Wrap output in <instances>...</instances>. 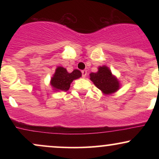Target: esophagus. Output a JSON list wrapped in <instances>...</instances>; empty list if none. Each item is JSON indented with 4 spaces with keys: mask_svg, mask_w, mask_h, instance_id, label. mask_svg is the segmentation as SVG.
<instances>
[{
    "mask_svg": "<svg viewBox=\"0 0 159 159\" xmlns=\"http://www.w3.org/2000/svg\"><path fill=\"white\" fill-rule=\"evenodd\" d=\"M81 74H82V77L85 78L86 75H87V71H86V70H82L81 71Z\"/></svg>",
    "mask_w": 159,
    "mask_h": 159,
    "instance_id": "34e87169",
    "label": "esophagus"
}]
</instances>
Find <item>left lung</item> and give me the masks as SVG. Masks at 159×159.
Here are the masks:
<instances>
[{
  "mask_svg": "<svg viewBox=\"0 0 159 159\" xmlns=\"http://www.w3.org/2000/svg\"><path fill=\"white\" fill-rule=\"evenodd\" d=\"M90 76L91 81L104 93H113L119 89V81L112 75L110 69L107 66H100L97 72H92Z\"/></svg>",
  "mask_w": 159,
  "mask_h": 159,
  "instance_id": "left-lung-1",
  "label": "left lung"
}]
</instances>
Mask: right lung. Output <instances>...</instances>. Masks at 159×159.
<instances>
[{
  "instance_id": "1",
  "label": "right lung",
  "mask_w": 159,
  "mask_h": 159,
  "mask_svg": "<svg viewBox=\"0 0 159 159\" xmlns=\"http://www.w3.org/2000/svg\"><path fill=\"white\" fill-rule=\"evenodd\" d=\"M81 72L78 69H75L72 72L69 73L63 67H57L54 76L51 81V84L56 90L67 91L70 87V84L75 79L80 78Z\"/></svg>"
}]
</instances>
